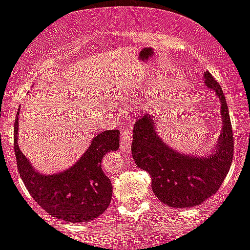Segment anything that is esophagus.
Returning a JSON list of instances; mask_svg holds the SVG:
<instances>
[{
  "label": "esophagus",
  "mask_w": 250,
  "mask_h": 250,
  "mask_svg": "<svg viewBox=\"0 0 250 250\" xmlns=\"http://www.w3.org/2000/svg\"><path fill=\"white\" fill-rule=\"evenodd\" d=\"M133 140V134L129 129H123L121 132V138H120V147L121 150L128 152L130 150V145H132Z\"/></svg>",
  "instance_id": "esophagus-1"
}]
</instances>
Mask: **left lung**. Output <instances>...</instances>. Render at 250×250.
I'll use <instances>...</instances> for the list:
<instances>
[{
    "instance_id": "left-lung-1",
    "label": "left lung",
    "mask_w": 250,
    "mask_h": 250,
    "mask_svg": "<svg viewBox=\"0 0 250 250\" xmlns=\"http://www.w3.org/2000/svg\"><path fill=\"white\" fill-rule=\"evenodd\" d=\"M204 78L207 87L216 92L221 102L223 130L213 155L198 158L168 147L156 134L152 116H140L134 123L133 160L140 169L150 174L156 197L174 208H190L213 196L233 160V133L225 95L210 72H206Z\"/></svg>"
}]
</instances>
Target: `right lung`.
Here are the masks:
<instances>
[{"mask_svg": "<svg viewBox=\"0 0 250 250\" xmlns=\"http://www.w3.org/2000/svg\"><path fill=\"white\" fill-rule=\"evenodd\" d=\"M120 147V132L105 130L94 138L80 161L54 175L37 173L18 146V115L14 122V152L25 188L49 215L69 223H84L107 209L112 185L102 168L107 152Z\"/></svg>", "mask_w": 250, "mask_h": 250, "instance_id": "right-lung-1", "label": "right lung"}]
</instances>
